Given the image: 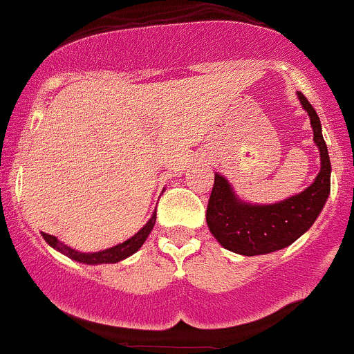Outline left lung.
I'll return each instance as SVG.
<instances>
[{
    "label": "left lung",
    "mask_w": 354,
    "mask_h": 354,
    "mask_svg": "<svg viewBox=\"0 0 354 354\" xmlns=\"http://www.w3.org/2000/svg\"><path fill=\"white\" fill-rule=\"evenodd\" d=\"M297 97L309 115L313 140L319 150L322 167L318 176L302 192L288 199L274 204H253L241 199L223 174H214L206 222L214 239L229 252L255 257L283 250L311 229L326 204L332 166L322 122L302 92H297Z\"/></svg>",
    "instance_id": "obj_1"
}]
</instances>
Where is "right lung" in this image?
<instances>
[{
	"label": "right lung",
	"instance_id": "add662e5",
	"mask_svg": "<svg viewBox=\"0 0 354 354\" xmlns=\"http://www.w3.org/2000/svg\"><path fill=\"white\" fill-rule=\"evenodd\" d=\"M155 220H157V209L153 211L151 218L138 230L131 239L124 241V243L117 244V246L106 248V250H101V252H78L75 248L68 246L62 241H59L55 236H50V234H41L43 239L47 241L48 246H52L54 250H57L59 253L66 255L68 259L75 260L78 263H85V266H101V263H117L120 260H125L127 257L134 255V253L143 246V243L147 241V237L150 236L151 229L155 225Z\"/></svg>",
	"mask_w": 354,
	"mask_h": 354
}]
</instances>
